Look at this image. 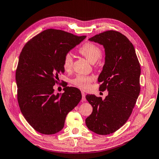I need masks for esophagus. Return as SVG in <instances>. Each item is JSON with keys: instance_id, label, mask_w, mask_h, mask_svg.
<instances>
[{"instance_id": "34e87169", "label": "esophagus", "mask_w": 159, "mask_h": 159, "mask_svg": "<svg viewBox=\"0 0 159 159\" xmlns=\"http://www.w3.org/2000/svg\"><path fill=\"white\" fill-rule=\"evenodd\" d=\"M81 95H82V101L84 102V101L86 100V99H85V93L83 91H81Z\"/></svg>"}]
</instances>
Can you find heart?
Here are the masks:
<instances>
[{
    "label": "heart",
    "mask_w": 159,
    "mask_h": 159,
    "mask_svg": "<svg viewBox=\"0 0 159 159\" xmlns=\"http://www.w3.org/2000/svg\"><path fill=\"white\" fill-rule=\"evenodd\" d=\"M81 54L85 56L91 63H99L102 50L101 48L91 42H85L78 49ZM73 57L70 53H66L63 58V67L66 71H69L73 66ZM94 80V77L91 75H78L71 80V83L75 87L81 89H88L90 87V84Z\"/></svg>",
    "instance_id": "obj_1"
}]
</instances>
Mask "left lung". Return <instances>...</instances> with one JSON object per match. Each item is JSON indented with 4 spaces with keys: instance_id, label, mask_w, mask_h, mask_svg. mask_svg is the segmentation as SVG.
<instances>
[{
    "instance_id": "1",
    "label": "left lung",
    "mask_w": 159,
    "mask_h": 159,
    "mask_svg": "<svg viewBox=\"0 0 159 159\" xmlns=\"http://www.w3.org/2000/svg\"><path fill=\"white\" fill-rule=\"evenodd\" d=\"M89 40L105 48V61L98 83L100 91L109 92L103 100L85 96L93 107L85 123L91 131L106 135L121 128L131 115L141 90V67L133 44L121 32L110 30Z\"/></svg>"
}]
</instances>
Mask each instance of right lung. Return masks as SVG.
I'll return each mask as SVG.
<instances>
[{"label": "right lung", "mask_w": 159, "mask_h": 159, "mask_svg": "<svg viewBox=\"0 0 159 159\" xmlns=\"http://www.w3.org/2000/svg\"><path fill=\"white\" fill-rule=\"evenodd\" d=\"M85 37L50 28L34 36L22 48L16 70L17 99L23 116L36 131H60L67 115L80 102L78 88L65 85L64 93L55 95L53 87L64 72V55Z\"/></svg>", "instance_id": "add662e5"}]
</instances>
